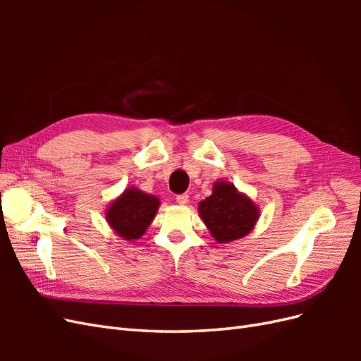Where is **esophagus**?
Wrapping results in <instances>:
<instances>
[{
    "mask_svg": "<svg viewBox=\"0 0 361 361\" xmlns=\"http://www.w3.org/2000/svg\"><path fill=\"white\" fill-rule=\"evenodd\" d=\"M188 200H190V195L188 194H180V195H178V197H176V203L180 204V206L187 204Z\"/></svg>",
    "mask_w": 361,
    "mask_h": 361,
    "instance_id": "esophagus-1",
    "label": "esophagus"
}]
</instances>
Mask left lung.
<instances>
[{
	"mask_svg": "<svg viewBox=\"0 0 361 361\" xmlns=\"http://www.w3.org/2000/svg\"><path fill=\"white\" fill-rule=\"evenodd\" d=\"M199 215L218 244H228L251 233L259 206L233 183L215 180L212 194L199 203Z\"/></svg>",
	"mask_w": 361,
	"mask_h": 361,
	"instance_id": "left-lung-1",
	"label": "left lung"
}]
</instances>
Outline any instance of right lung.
<instances>
[{
	"mask_svg": "<svg viewBox=\"0 0 361 361\" xmlns=\"http://www.w3.org/2000/svg\"><path fill=\"white\" fill-rule=\"evenodd\" d=\"M159 204L157 195L129 187L106 206L105 220L116 236L133 243L146 233Z\"/></svg>",
	"mask_w": 361,
	"mask_h": 361,
	"instance_id": "right-lung-1",
	"label": "right lung"
}]
</instances>
